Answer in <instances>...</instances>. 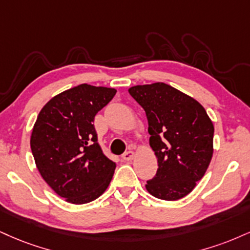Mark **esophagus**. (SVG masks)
I'll return each instance as SVG.
<instances>
[{
	"label": "esophagus",
	"instance_id": "obj_1",
	"mask_svg": "<svg viewBox=\"0 0 250 250\" xmlns=\"http://www.w3.org/2000/svg\"><path fill=\"white\" fill-rule=\"evenodd\" d=\"M135 158V152L134 151H127L125 152V154L122 155V159L123 161L128 162V161H131V159Z\"/></svg>",
	"mask_w": 250,
	"mask_h": 250
}]
</instances>
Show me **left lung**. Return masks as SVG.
<instances>
[{
  "label": "left lung",
  "instance_id": "obj_1",
  "mask_svg": "<svg viewBox=\"0 0 250 250\" xmlns=\"http://www.w3.org/2000/svg\"><path fill=\"white\" fill-rule=\"evenodd\" d=\"M129 94L146 110L149 144L157 158L146 191L162 200L188 195L203 178L213 156L214 125L192 96L164 83L137 85Z\"/></svg>",
  "mask_w": 250,
  "mask_h": 250
}]
</instances>
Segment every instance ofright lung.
<instances>
[{
    "instance_id": "right-lung-1",
    "label": "right lung",
    "mask_w": 250,
    "mask_h": 250,
    "mask_svg": "<svg viewBox=\"0 0 250 250\" xmlns=\"http://www.w3.org/2000/svg\"><path fill=\"white\" fill-rule=\"evenodd\" d=\"M115 88L81 83L53 96L39 112L30 146L42 178L67 203H91L106 191L116 164L98 143L94 117Z\"/></svg>"
}]
</instances>
